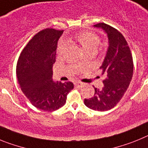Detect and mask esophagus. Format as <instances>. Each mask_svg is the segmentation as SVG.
<instances>
[{
  "label": "esophagus",
  "mask_w": 148,
  "mask_h": 148,
  "mask_svg": "<svg viewBox=\"0 0 148 148\" xmlns=\"http://www.w3.org/2000/svg\"><path fill=\"white\" fill-rule=\"evenodd\" d=\"M74 85H75L76 87L80 88V87H82V85H83V83H82V82H74Z\"/></svg>",
  "instance_id": "esophagus-1"
}]
</instances>
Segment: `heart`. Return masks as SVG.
Instances as JSON below:
<instances>
[{
  "label": "heart",
  "mask_w": 148,
  "mask_h": 148,
  "mask_svg": "<svg viewBox=\"0 0 148 148\" xmlns=\"http://www.w3.org/2000/svg\"><path fill=\"white\" fill-rule=\"evenodd\" d=\"M75 40L78 41L80 45L82 46L84 50L87 52L88 50H96L99 43H100V39L97 35H95L92 32H84L80 33L75 37ZM66 47V42L65 40H61L58 43V53H62L63 51Z\"/></svg>",
  "instance_id": "b5f03b06"
}]
</instances>
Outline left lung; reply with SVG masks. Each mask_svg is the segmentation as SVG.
I'll use <instances>...</instances> for the list:
<instances>
[{"mask_svg":"<svg viewBox=\"0 0 148 148\" xmlns=\"http://www.w3.org/2000/svg\"><path fill=\"white\" fill-rule=\"evenodd\" d=\"M93 27L102 29L108 38V50L100 66L105 78L104 87H94V96L84 99V104L94 110L106 111L114 108L127 90L133 77V58L126 40L118 30L104 23Z\"/></svg>","mask_w":148,"mask_h":148,"instance_id":"8db88e82","label":"left lung"}]
</instances>
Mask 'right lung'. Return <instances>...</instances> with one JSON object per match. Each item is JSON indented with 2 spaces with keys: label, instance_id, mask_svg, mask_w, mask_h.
<instances>
[{
  "label": "right lung",
  "instance_id": "obj_1",
  "mask_svg": "<svg viewBox=\"0 0 148 148\" xmlns=\"http://www.w3.org/2000/svg\"><path fill=\"white\" fill-rule=\"evenodd\" d=\"M63 31L46 29L32 38L23 49L16 67L18 83L35 108L53 111L61 108L73 89L70 82H56L53 66Z\"/></svg>",
  "mask_w": 148,
  "mask_h": 148
}]
</instances>
